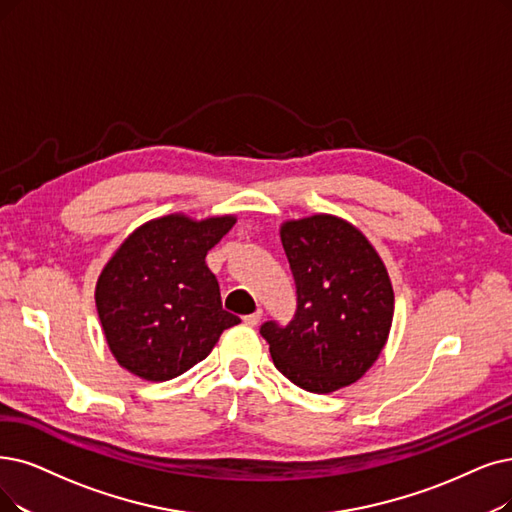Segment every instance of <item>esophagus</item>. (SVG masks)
Masks as SVG:
<instances>
[{"label": "esophagus", "instance_id": "esophagus-1", "mask_svg": "<svg viewBox=\"0 0 512 512\" xmlns=\"http://www.w3.org/2000/svg\"><path fill=\"white\" fill-rule=\"evenodd\" d=\"M260 319H262V311L258 309V311H256V313H252V315H245V317H243V323H245V325H250V327H254V325H258V323H260Z\"/></svg>", "mask_w": 512, "mask_h": 512}]
</instances>
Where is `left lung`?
Segmentation results:
<instances>
[{"label":"left lung","instance_id":"1","mask_svg":"<svg viewBox=\"0 0 512 512\" xmlns=\"http://www.w3.org/2000/svg\"><path fill=\"white\" fill-rule=\"evenodd\" d=\"M281 243L296 281L290 325L267 321L277 370L309 393L357 382L391 334L395 292L380 254L355 224L334 214L281 222Z\"/></svg>","mask_w":512,"mask_h":512}]
</instances>
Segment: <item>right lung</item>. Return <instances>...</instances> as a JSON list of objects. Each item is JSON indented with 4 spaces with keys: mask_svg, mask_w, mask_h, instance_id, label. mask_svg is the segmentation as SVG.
Masks as SVG:
<instances>
[{
    "mask_svg": "<svg viewBox=\"0 0 512 512\" xmlns=\"http://www.w3.org/2000/svg\"><path fill=\"white\" fill-rule=\"evenodd\" d=\"M233 214L195 220L176 212L134 229L102 267L94 300L115 361L163 382L206 359L220 334L239 323L222 311L206 254L227 235Z\"/></svg>",
    "mask_w": 512,
    "mask_h": 512,
    "instance_id": "1",
    "label": "right lung"
}]
</instances>
